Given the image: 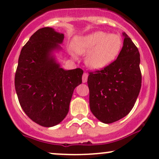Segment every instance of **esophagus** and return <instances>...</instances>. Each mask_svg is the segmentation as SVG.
Returning <instances> with one entry per match:
<instances>
[{
    "mask_svg": "<svg viewBox=\"0 0 159 159\" xmlns=\"http://www.w3.org/2000/svg\"><path fill=\"white\" fill-rule=\"evenodd\" d=\"M87 78H88V75L84 72L83 74V77H82V81H83V83H86L87 81Z\"/></svg>",
    "mask_w": 159,
    "mask_h": 159,
    "instance_id": "34e87169",
    "label": "esophagus"
}]
</instances>
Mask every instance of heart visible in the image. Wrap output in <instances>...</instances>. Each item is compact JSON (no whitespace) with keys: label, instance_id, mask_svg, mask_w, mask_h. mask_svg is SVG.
<instances>
[{"label":"heart","instance_id":"heart-1","mask_svg":"<svg viewBox=\"0 0 159 159\" xmlns=\"http://www.w3.org/2000/svg\"><path fill=\"white\" fill-rule=\"evenodd\" d=\"M123 39L119 34L96 31L74 39L73 48L77 54L85 55L90 69L100 70L108 66L119 56Z\"/></svg>","mask_w":159,"mask_h":159}]
</instances>
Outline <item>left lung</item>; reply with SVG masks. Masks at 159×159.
<instances>
[{
    "mask_svg": "<svg viewBox=\"0 0 159 159\" xmlns=\"http://www.w3.org/2000/svg\"><path fill=\"white\" fill-rule=\"evenodd\" d=\"M119 56L105 69L90 72L91 112L103 123H112L129 114L141 87L140 53L125 32Z\"/></svg>",
    "mask_w": 159,
    "mask_h": 159,
    "instance_id": "left-lung-1",
    "label": "left lung"
}]
</instances>
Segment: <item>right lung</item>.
<instances>
[{"label": "right lung", "mask_w": 159, "mask_h": 159, "mask_svg": "<svg viewBox=\"0 0 159 159\" xmlns=\"http://www.w3.org/2000/svg\"><path fill=\"white\" fill-rule=\"evenodd\" d=\"M64 34L52 27L40 28L20 53L15 87L21 108L30 119L44 127L63 121L73 91L82 82L83 70L61 68L54 53L62 50Z\"/></svg>", "instance_id": "add662e5"}]
</instances>
